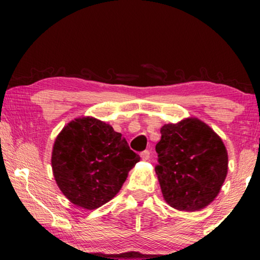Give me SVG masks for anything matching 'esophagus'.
<instances>
[{
    "label": "esophagus",
    "instance_id": "esophagus-1",
    "mask_svg": "<svg viewBox=\"0 0 260 260\" xmlns=\"http://www.w3.org/2000/svg\"><path fill=\"white\" fill-rule=\"evenodd\" d=\"M140 157H142L143 160H149V157H150V151L149 150H144V151H142V153H140Z\"/></svg>",
    "mask_w": 260,
    "mask_h": 260
}]
</instances>
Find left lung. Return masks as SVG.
Returning <instances> with one entry per match:
<instances>
[{
    "instance_id": "1",
    "label": "left lung",
    "mask_w": 260,
    "mask_h": 260,
    "mask_svg": "<svg viewBox=\"0 0 260 260\" xmlns=\"http://www.w3.org/2000/svg\"><path fill=\"white\" fill-rule=\"evenodd\" d=\"M155 150L164 198L178 210L207 207L228 175V151L219 136L197 118L165 124Z\"/></svg>"
}]
</instances>
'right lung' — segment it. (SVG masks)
<instances>
[{"label": "right lung", "mask_w": 260, "mask_h": 260, "mask_svg": "<svg viewBox=\"0 0 260 260\" xmlns=\"http://www.w3.org/2000/svg\"><path fill=\"white\" fill-rule=\"evenodd\" d=\"M139 159L110 124L84 117L58 134L51 162L62 193L73 204L95 209L117 194Z\"/></svg>", "instance_id": "1"}]
</instances>
